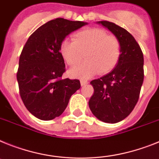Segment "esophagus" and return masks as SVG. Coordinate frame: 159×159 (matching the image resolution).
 Wrapping results in <instances>:
<instances>
[{"label": "esophagus", "mask_w": 159, "mask_h": 159, "mask_svg": "<svg viewBox=\"0 0 159 159\" xmlns=\"http://www.w3.org/2000/svg\"><path fill=\"white\" fill-rule=\"evenodd\" d=\"M80 81H81V85H86V84L89 83V81H88L87 80H85V79H81L80 80Z\"/></svg>", "instance_id": "obj_1"}]
</instances>
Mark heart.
<instances>
[{
    "mask_svg": "<svg viewBox=\"0 0 159 159\" xmlns=\"http://www.w3.org/2000/svg\"><path fill=\"white\" fill-rule=\"evenodd\" d=\"M73 40H65L61 53L70 66L81 65L71 70L74 77L87 78L99 72L105 74L115 67L121 56V42L115 35L108 34L103 29L89 28L74 36Z\"/></svg>",
    "mask_w": 159,
    "mask_h": 159,
    "instance_id": "obj_1",
    "label": "heart"
}]
</instances>
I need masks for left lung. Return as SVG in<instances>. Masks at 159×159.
Instances as JSON below:
<instances>
[{
    "mask_svg": "<svg viewBox=\"0 0 159 159\" xmlns=\"http://www.w3.org/2000/svg\"><path fill=\"white\" fill-rule=\"evenodd\" d=\"M98 23L119 39L121 52L112 71L90 81L94 92L89 106L99 120L116 123L125 119L139 101L144 80V58L140 46L127 30L107 20Z\"/></svg>",
    "mask_w": 159,
    "mask_h": 159,
    "instance_id": "8db88e82",
    "label": "left lung"
}]
</instances>
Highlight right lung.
Here are the masks:
<instances>
[{
  "label": "right lung",
  "mask_w": 159,
  "mask_h": 159,
  "mask_svg": "<svg viewBox=\"0 0 159 159\" xmlns=\"http://www.w3.org/2000/svg\"><path fill=\"white\" fill-rule=\"evenodd\" d=\"M85 25L64 18L49 20L23 47L16 79L22 102L36 118L48 121L59 117L81 87L79 80L61 78L66 65L60 49L66 36Z\"/></svg>",
  "instance_id": "right-lung-1"
}]
</instances>
